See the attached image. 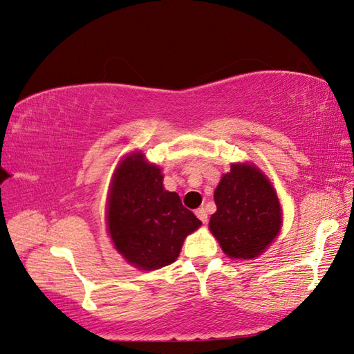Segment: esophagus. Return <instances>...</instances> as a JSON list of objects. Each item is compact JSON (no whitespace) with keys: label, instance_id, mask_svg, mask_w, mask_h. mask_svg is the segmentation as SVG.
<instances>
[{"label":"esophagus","instance_id":"1","mask_svg":"<svg viewBox=\"0 0 354 354\" xmlns=\"http://www.w3.org/2000/svg\"><path fill=\"white\" fill-rule=\"evenodd\" d=\"M196 216L199 217L202 223H207V221H208V216H207L205 208H198V209H196Z\"/></svg>","mask_w":354,"mask_h":354}]
</instances>
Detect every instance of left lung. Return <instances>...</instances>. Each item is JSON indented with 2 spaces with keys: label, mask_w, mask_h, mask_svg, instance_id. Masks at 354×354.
I'll return each instance as SVG.
<instances>
[{
  "label": "left lung",
  "mask_w": 354,
  "mask_h": 354,
  "mask_svg": "<svg viewBox=\"0 0 354 354\" xmlns=\"http://www.w3.org/2000/svg\"><path fill=\"white\" fill-rule=\"evenodd\" d=\"M214 202L208 228L230 259L259 257L281 230L280 201L257 165L231 164L216 187Z\"/></svg>",
  "instance_id": "left-lung-1"
}]
</instances>
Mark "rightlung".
Here are the masks:
<instances>
[{
	"mask_svg": "<svg viewBox=\"0 0 354 354\" xmlns=\"http://www.w3.org/2000/svg\"><path fill=\"white\" fill-rule=\"evenodd\" d=\"M162 179L156 164L133 152L120 161L111 181L108 232L126 261L142 270L175 261L184 239L202 225L178 193L164 189Z\"/></svg>",
	"mask_w": 354,
	"mask_h": 354,
	"instance_id": "obj_1",
	"label": "right lung"
}]
</instances>
